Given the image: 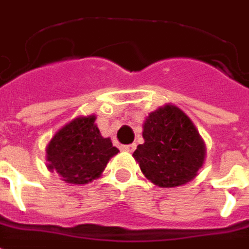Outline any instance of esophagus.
Masks as SVG:
<instances>
[{
  "label": "esophagus",
  "mask_w": 249,
  "mask_h": 249,
  "mask_svg": "<svg viewBox=\"0 0 249 249\" xmlns=\"http://www.w3.org/2000/svg\"><path fill=\"white\" fill-rule=\"evenodd\" d=\"M137 147V144L135 143H130V144H124V146H122V150L123 151H128V153H133L134 150Z\"/></svg>",
  "instance_id": "1"
}]
</instances>
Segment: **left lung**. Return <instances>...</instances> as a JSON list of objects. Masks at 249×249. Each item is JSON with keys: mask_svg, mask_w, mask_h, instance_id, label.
Returning a JSON list of instances; mask_svg holds the SVG:
<instances>
[{"mask_svg": "<svg viewBox=\"0 0 249 249\" xmlns=\"http://www.w3.org/2000/svg\"><path fill=\"white\" fill-rule=\"evenodd\" d=\"M143 139L133 157L144 177L161 188L192 181L204 165L205 143L189 116L177 106L165 105L150 112Z\"/></svg>", "mask_w": 249, "mask_h": 249, "instance_id": "1", "label": "left lung"}]
</instances>
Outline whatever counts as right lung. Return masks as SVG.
<instances>
[{"label": "right lung", "instance_id": "1", "mask_svg": "<svg viewBox=\"0 0 249 249\" xmlns=\"http://www.w3.org/2000/svg\"><path fill=\"white\" fill-rule=\"evenodd\" d=\"M95 115L79 116L54 134L47 146V167L67 184L84 185L100 177L119 150L103 138Z\"/></svg>", "mask_w": 249, "mask_h": 249}]
</instances>
